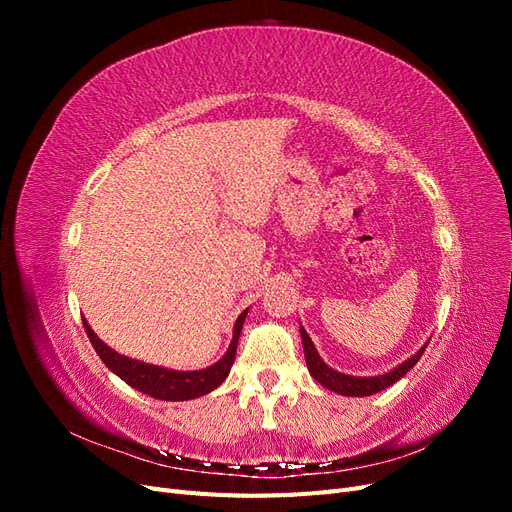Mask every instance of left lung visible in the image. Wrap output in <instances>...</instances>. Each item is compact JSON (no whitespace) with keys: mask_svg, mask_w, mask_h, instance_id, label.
<instances>
[{"mask_svg":"<svg viewBox=\"0 0 512 512\" xmlns=\"http://www.w3.org/2000/svg\"><path fill=\"white\" fill-rule=\"evenodd\" d=\"M301 339H303V350H305V363L309 374L316 382H320L324 389H329L337 395H346V397H367V395H374L380 393L384 389H389L391 384H395L399 378H404L408 371L418 363L421 359L427 344L418 350L416 354H412L408 361H404L401 365H397L395 369H391L389 374H382V376H371V378H361V376H348V374H339L333 367H329L320 359L318 350L314 348L312 337L307 335V331L301 327Z\"/></svg>","mask_w":512,"mask_h":512,"instance_id":"left-lung-1","label":"left lung"}]
</instances>
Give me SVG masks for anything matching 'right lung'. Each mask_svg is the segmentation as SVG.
I'll use <instances>...</instances> for the list:
<instances>
[{"label": "right lung", "mask_w": 512, "mask_h": 512, "mask_svg": "<svg viewBox=\"0 0 512 512\" xmlns=\"http://www.w3.org/2000/svg\"><path fill=\"white\" fill-rule=\"evenodd\" d=\"M247 316V309L241 312V316L235 322V333H232V342L226 350L222 359L207 367V369H198V371H175V369H166L158 365H149L143 361L130 359V356H123L115 352L113 348H108L102 339L94 333V329L89 327V322L83 320L85 333L89 337L91 346L98 352L102 363L117 374L123 382L130 384L132 389L141 391L153 399H164V401H185V399H196L200 395H207L213 389L226 380L230 374V367L235 363V354H237V342L243 329V320Z\"/></svg>", "instance_id": "1"}]
</instances>
